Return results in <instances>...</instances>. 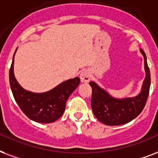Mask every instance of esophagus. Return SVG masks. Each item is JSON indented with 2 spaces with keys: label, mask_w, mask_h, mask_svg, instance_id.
I'll return each mask as SVG.
<instances>
[{
  "label": "esophagus",
  "mask_w": 158,
  "mask_h": 158,
  "mask_svg": "<svg viewBox=\"0 0 158 158\" xmlns=\"http://www.w3.org/2000/svg\"><path fill=\"white\" fill-rule=\"evenodd\" d=\"M81 81V82H89L90 80V78H91V75H90V73L88 72V71H85V72H83L81 73L80 76Z\"/></svg>",
  "instance_id": "esophagus-1"
}]
</instances>
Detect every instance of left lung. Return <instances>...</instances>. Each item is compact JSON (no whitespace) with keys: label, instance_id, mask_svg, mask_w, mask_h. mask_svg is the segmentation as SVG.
I'll use <instances>...</instances> for the list:
<instances>
[{"label":"left lung","instance_id":"obj_1","mask_svg":"<svg viewBox=\"0 0 158 158\" xmlns=\"http://www.w3.org/2000/svg\"><path fill=\"white\" fill-rule=\"evenodd\" d=\"M144 57V68L146 77L143 89L139 96L133 98L115 99L111 97L106 90L99 87L96 83L90 81L92 88L91 108L96 118L106 125H120L129 123L135 118L143 110L149 95L151 76L147 63L145 52L141 49Z\"/></svg>","mask_w":158,"mask_h":158}]
</instances>
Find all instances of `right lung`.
Returning a JSON list of instances; mask_svg holds the SVG:
<instances>
[{
  "mask_svg": "<svg viewBox=\"0 0 158 158\" xmlns=\"http://www.w3.org/2000/svg\"><path fill=\"white\" fill-rule=\"evenodd\" d=\"M80 83L75 77L61 83L45 93H33L17 82L14 75V57L10 68V85L14 98L25 115L39 123H49L62 115L68 97Z\"/></svg>",
  "mask_w": 158,
  "mask_h": 158,
  "instance_id": "1",
  "label": "right lung"
}]
</instances>
